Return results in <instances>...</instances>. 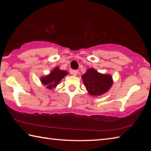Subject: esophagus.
Instances as JSON below:
<instances>
[{"label": "esophagus", "mask_w": 151, "mask_h": 151, "mask_svg": "<svg viewBox=\"0 0 151 151\" xmlns=\"http://www.w3.org/2000/svg\"><path fill=\"white\" fill-rule=\"evenodd\" d=\"M78 70H73L71 71V73L73 74V75L74 76H76L78 75Z\"/></svg>", "instance_id": "obj_1"}]
</instances>
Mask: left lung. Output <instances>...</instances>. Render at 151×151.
Instances as JSON below:
<instances>
[{
	"label": "left lung",
	"instance_id": "obj_1",
	"mask_svg": "<svg viewBox=\"0 0 151 151\" xmlns=\"http://www.w3.org/2000/svg\"><path fill=\"white\" fill-rule=\"evenodd\" d=\"M83 83L91 96H99L106 93L112 85V78L110 75L98 73L94 68H88L82 76Z\"/></svg>",
	"mask_w": 151,
	"mask_h": 151
}]
</instances>
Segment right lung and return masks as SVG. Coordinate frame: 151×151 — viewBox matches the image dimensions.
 <instances>
[{"label":"right lung","instance_id":"add662e5","mask_svg":"<svg viewBox=\"0 0 151 151\" xmlns=\"http://www.w3.org/2000/svg\"><path fill=\"white\" fill-rule=\"evenodd\" d=\"M68 75L66 70H60L58 67H56L50 73L49 75L42 76L40 78V81L43 85L47 86L48 89H52L56 87L60 81Z\"/></svg>","mask_w":151,"mask_h":151}]
</instances>
